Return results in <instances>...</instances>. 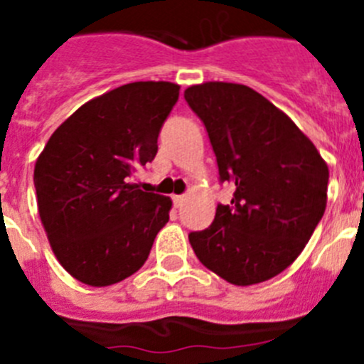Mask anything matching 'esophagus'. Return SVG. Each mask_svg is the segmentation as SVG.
<instances>
[{
	"label": "esophagus",
	"instance_id": "1",
	"mask_svg": "<svg viewBox=\"0 0 364 364\" xmlns=\"http://www.w3.org/2000/svg\"><path fill=\"white\" fill-rule=\"evenodd\" d=\"M173 202H175L176 208H182L186 202V195H175V197H173Z\"/></svg>",
	"mask_w": 364,
	"mask_h": 364
}]
</instances>
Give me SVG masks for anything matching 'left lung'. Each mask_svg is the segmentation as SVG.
<instances>
[{"mask_svg":"<svg viewBox=\"0 0 364 364\" xmlns=\"http://www.w3.org/2000/svg\"><path fill=\"white\" fill-rule=\"evenodd\" d=\"M204 122L231 204L189 233L202 264L235 286L264 282L301 255L326 210L328 166L288 114L252 87L205 82L184 92Z\"/></svg>","mask_w":364,"mask_h":364,"instance_id":"left-lung-1","label":"left lung"}]
</instances>
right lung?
Returning <instances> with one entry per match:
<instances>
[{"instance_id": "right-lung-1", "label": "right lung", "mask_w": 364, "mask_h": 364, "mask_svg": "<svg viewBox=\"0 0 364 364\" xmlns=\"http://www.w3.org/2000/svg\"><path fill=\"white\" fill-rule=\"evenodd\" d=\"M180 85L134 82L89 100L53 133L34 166L38 211L60 264L83 284L111 286L149 257L171 198L131 184L159 151Z\"/></svg>"}]
</instances>
